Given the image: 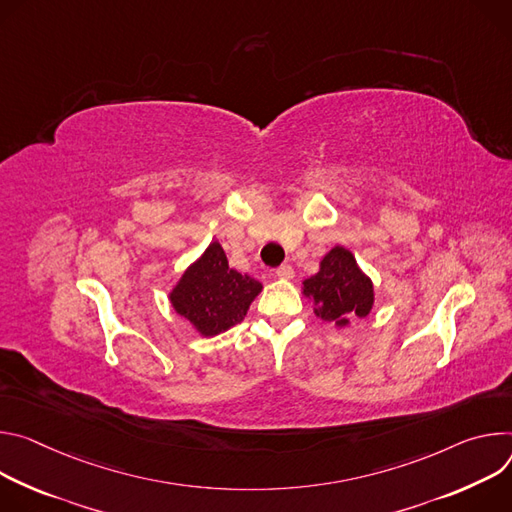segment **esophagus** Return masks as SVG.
<instances>
[{
    "label": "esophagus",
    "mask_w": 512,
    "mask_h": 512,
    "mask_svg": "<svg viewBox=\"0 0 512 512\" xmlns=\"http://www.w3.org/2000/svg\"><path fill=\"white\" fill-rule=\"evenodd\" d=\"M274 274H276L278 278H282V280H291V278L295 276V270H293L291 264H282V266H278V268L274 270Z\"/></svg>",
    "instance_id": "34e87169"
}]
</instances>
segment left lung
I'll list each match as a JSON object with an SVG mask.
<instances>
[{"label":"left lung","instance_id":"1","mask_svg":"<svg viewBox=\"0 0 512 512\" xmlns=\"http://www.w3.org/2000/svg\"><path fill=\"white\" fill-rule=\"evenodd\" d=\"M303 295L313 303L317 317L337 327H346L352 317H366L374 305L372 280L344 246L323 256L319 272L303 280Z\"/></svg>","mask_w":512,"mask_h":512}]
</instances>
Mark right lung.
<instances>
[{
	"label": "right lung",
	"instance_id": "add662e5",
	"mask_svg": "<svg viewBox=\"0 0 512 512\" xmlns=\"http://www.w3.org/2000/svg\"><path fill=\"white\" fill-rule=\"evenodd\" d=\"M260 291V282L230 268L219 242H211L170 291V303L201 335L213 337L244 321Z\"/></svg>",
	"mask_w": 512,
	"mask_h": 512
}]
</instances>
